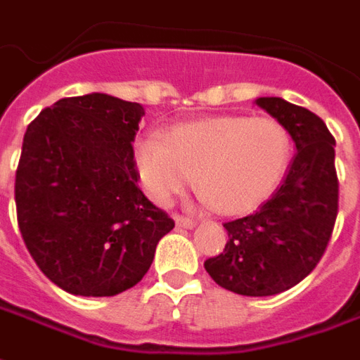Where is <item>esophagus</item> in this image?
Returning a JSON list of instances; mask_svg holds the SVG:
<instances>
[{
    "label": "esophagus",
    "mask_w": 360,
    "mask_h": 360,
    "mask_svg": "<svg viewBox=\"0 0 360 360\" xmlns=\"http://www.w3.org/2000/svg\"><path fill=\"white\" fill-rule=\"evenodd\" d=\"M174 221H176V226H178V229H193V226H195V221L188 219V217L176 215Z\"/></svg>",
    "instance_id": "34e87169"
}]
</instances>
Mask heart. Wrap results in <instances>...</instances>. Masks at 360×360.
Returning a JSON list of instances; mask_svg holds the SVG:
<instances>
[{
  "label": "heart",
  "mask_w": 360,
  "mask_h": 360,
  "mask_svg": "<svg viewBox=\"0 0 360 360\" xmlns=\"http://www.w3.org/2000/svg\"><path fill=\"white\" fill-rule=\"evenodd\" d=\"M292 139L274 118L215 116L170 127L135 143L145 193L167 205L195 182L221 213H244L271 195L289 168Z\"/></svg>",
  "instance_id": "1"
}]
</instances>
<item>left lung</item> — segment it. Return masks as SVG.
I'll return each mask as SVG.
<instances>
[{
    "mask_svg": "<svg viewBox=\"0 0 360 360\" xmlns=\"http://www.w3.org/2000/svg\"><path fill=\"white\" fill-rule=\"evenodd\" d=\"M256 104L289 129L297 147L283 184L252 215L225 223L223 254L205 271L226 290L271 297L295 287L322 259L338 217L335 139L322 118L279 96Z\"/></svg>",
    "mask_w": 360,
    "mask_h": 360,
    "instance_id": "obj_1",
    "label": "left lung"
}]
</instances>
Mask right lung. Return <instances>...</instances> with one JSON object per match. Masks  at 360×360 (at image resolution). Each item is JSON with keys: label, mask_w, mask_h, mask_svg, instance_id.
Returning <instances> with one entry per match:
<instances>
[{"label": "right lung", "mask_w": 360, "mask_h": 360, "mask_svg": "<svg viewBox=\"0 0 360 360\" xmlns=\"http://www.w3.org/2000/svg\"><path fill=\"white\" fill-rule=\"evenodd\" d=\"M145 110L104 93L70 96L27 127L15 176L17 221L40 271L79 297L143 279L174 221L139 190L135 134Z\"/></svg>", "instance_id": "obj_1"}]
</instances>
